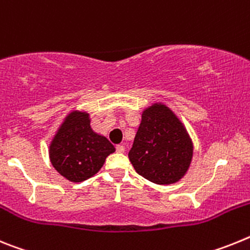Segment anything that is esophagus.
Listing matches in <instances>:
<instances>
[{"instance_id": "obj_1", "label": "esophagus", "mask_w": 250, "mask_h": 250, "mask_svg": "<svg viewBox=\"0 0 250 250\" xmlns=\"http://www.w3.org/2000/svg\"><path fill=\"white\" fill-rule=\"evenodd\" d=\"M116 151L123 154V152H125V146H124V145H118V146H116Z\"/></svg>"}]
</instances>
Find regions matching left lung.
<instances>
[{"label": "left lung", "mask_w": 250, "mask_h": 250, "mask_svg": "<svg viewBox=\"0 0 250 250\" xmlns=\"http://www.w3.org/2000/svg\"><path fill=\"white\" fill-rule=\"evenodd\" d=\"M193 154V140L169 106L154 103L143 110L129 151V160L139 175L154 184H175L188 173Z\"/></svg>", "instance_id": "left-lung-1"}]
</instances>
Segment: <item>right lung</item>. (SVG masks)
I'll use <instances>...</instances> for the list:
<instances>
[{
  "instance_id": "1",
  "label": "right lung",
  "mask_w": 250,
  "mask_h": 250,
  "mask_svg": "<svg viewBox=\"0 0 250 250\" xmlns=\"http://www.w3.org/2000/svg\"><path fill=\"white\" fill-rule=\"evenodd\" d=\"M90 114L71 110L65 116L48 146L52 167L68 182L81 183L98 174L114 145L92 130Z\"/></svg>"
}]
</instances>
